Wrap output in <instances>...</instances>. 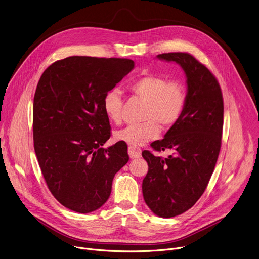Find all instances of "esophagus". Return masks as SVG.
<instances>
[{
    "label": "esophagus",
    "instance_id": "esophagus-1",
    "mask_svg": "<svg viewBox=\"0 0 259 259\" xmlns=\"http://www.w3.org/2000/svg\"><path fill=\"white\" fill-rule=\"evenodd\" d=\"M128 154H129V157L131 159H136V158H139L141 156V151L139 149H137V147L129 146L128 147Z\"/></svg>",
    "mask_w": 259,
    "mask_h": 259
}]
</instances>
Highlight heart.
Returning a JSON list of instances; mask_svg holds the SVG:
<instances>
[{"mask_svg": "<svg viewBox=\"0 0 259 259\" xmlns=\"http://www.w3.org/2000/svg\"><path fill=\"white\" fill-rule=\"evenodd\" d=\"M128 91L144 101L143 123L130 125L116 132V139L130 146H141L155 139L160 127L167 129L175 125L186 107V87L178 81H168L157 75H143L127 85ZM122 97L117 89L105 92L102 98V109L107 119L119 125L122 122Z\"/></svg>", "mask_w": 259, "mask_h": 259, "instance_id": "obj_1", "label": "heart"}]
</instances>
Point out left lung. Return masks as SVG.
I'll return each mask as SVG.
<instances>
[{"instance_id":"1","label":"left lung","mask_w":259,"mask_h":259,"mask_svg":"<svg viewBox=\"0 0 259 259\" xmlns=\"http://www.w3.org/2000/svg\"><path fill=\"white\" fill-rule=\"evenodd\" d=\"M157 57L178 63L188 84L187 103L179 121L162 140L151 144L156 152L174 153L163 158L142 152L149 165L142 181L144 202L156 215L170 218L192 208L208 186L221 146L224 98L213 73L190 53Z\"/></svg>"}]
</instances>
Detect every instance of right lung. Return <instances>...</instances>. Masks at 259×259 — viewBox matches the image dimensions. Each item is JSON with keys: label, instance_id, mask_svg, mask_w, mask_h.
Wrapping results in <instances>:
<instances>
[{"label": "right lung", "instance_id": "1", "mask_svg": "<svg viewBox=\"0 0 259 259\" xmlns=\"http://www.w3.org/2000/svg\"><path fill=\"white\" fill-rule=\"evenodd\" d=\"M133 67L126 58L70 56L48 66L36 86L34 152L49 191L72 211L100 208L129 161L126 142L102 147L110 137L102 98Z\"/></svg>", "mask_w": 259, "mask_h": 259}]
</instances>
